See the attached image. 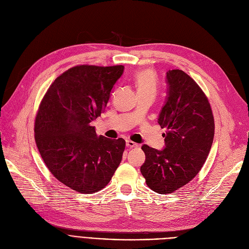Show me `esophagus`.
Wrapping results in <instances>:
<instances>
[{"instance_id":"obj_1","label":"esophagus","mask_w":249,"mask_h":249,"mask_svg":"<svg viewBox=\"0 0 249 249\" xmlns=\"http://www.w3.org/2000/svg\"><path fill=\"white\" fill-rule=\"evenodd\" d=\"M125 145H126V147H130V148H136V147H138V144L135 143V142H133V141H131V140H127V141L125 142Z\"/></svg>"}]
</instances>
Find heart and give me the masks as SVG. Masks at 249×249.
<instances>
[{
	"mask_svg": "<svg viewBox=\"0 0 249 249\" xmlns=\"http://www.w3.org/2000/svg\"><path fill=\"white\" fill-rule=\"evenodd\" d=\"M134 83L138 92L156 90V76L152 69H142L134 75Z\"/></svg>",
	"mask_w": 249,
	"mask_h": 249,
	"instance_id": "heart-1",
	"label": "heart"
}]
</instances>
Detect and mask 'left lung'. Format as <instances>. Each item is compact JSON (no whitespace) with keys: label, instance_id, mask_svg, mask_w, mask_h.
Segmentation results:
<instances>
[{"label":"left lung","instance_id":"obj_1","mask_svg":"<svg viewBox=\"0 0 249 249\" xmlns=\"http://www.w3.org/2000/svg\"><path fill=\"white\" fill-rule=\"evenodd\" d=\"M166 96L157 123L165 127L164 148L144 144L146 159L141 173L148 187L168 194L199 173L211 151L214 122L207 98L194 79L180 69L168 71Z\"/></svg>","mask_w":249,"mask_h":249}]
</instances>
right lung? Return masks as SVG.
I'll use <instances>...</instances> for the list:
<instances>
[{"mask_svg": "<svg viewBox=\"0 0 249 249\" xmlns=\"http://www.w3.org/2000/svg\"><path fill=\"white\" fill-rule=\"evenodd\" d=\"M123 65H79L50 86L36 118L35 138L52 175L72 190L95 193L122 161L125 141L97 136L91 123L104 112Z\"/></svg>", "mask_w": 249, "mask_h": 249, "instance_id": "1", "label": "right lung"}]
</instances>
